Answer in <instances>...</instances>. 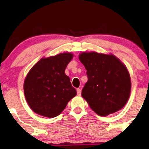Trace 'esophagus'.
I'll return each instance as SVG.
<instances>
[{
    "label": "esophagus",
    "instance_id": "esophagus-1",
    "mask_svg": "<svg viewBox=\"0 0 149 149\" xmlns=\"http://www.w3.org/2000/svg\"><path fill=\"white\" fill-rule=\"evenodd\" d=\"M77 93L78 96H81V90L80 88H77Z\"/></svg>",
    "mask_w": 149,
    "mask_h": 149
}]
</instances>
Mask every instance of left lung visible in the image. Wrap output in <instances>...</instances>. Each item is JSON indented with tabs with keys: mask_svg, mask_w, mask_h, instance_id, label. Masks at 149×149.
<instances>
[{
	"mask_svg": "<svg viewBox=\"0 0 149 149\" xmlns=\"http://www.w3.org/2000/svg\"><path fill=\"white\" fill-rule=\"evenodd\" d=\"M79 58L88 75L81 96L91 109L100 116L122 109L131 91V77L126 65L112 54L84 52Z\"/></svg>",
	"mask_w": 149,
	"mask_h": 149,
	"instance_id": "obj_1",
	"label": "left lung"
}]
</instances>
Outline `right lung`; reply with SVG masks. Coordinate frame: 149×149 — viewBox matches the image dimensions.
<instances>
[{
	"instance_id": "1",
	"label": "right lung",
	"mask_w": 149,
	"mask_h": 149,
	"mask_svg": "<svg viewBox=\"0 0 149 149\" xmlns=\"http://www.w3.org/2000/svg\"><path fill=\"white\" fill-rule=\"evenodd\" d=\"M72 58L71 52L43 57L27 73L24 81V94L34 113L48 118L56 117L76 96V90L65 74Z\"/></svg>"
}]
</instances>
